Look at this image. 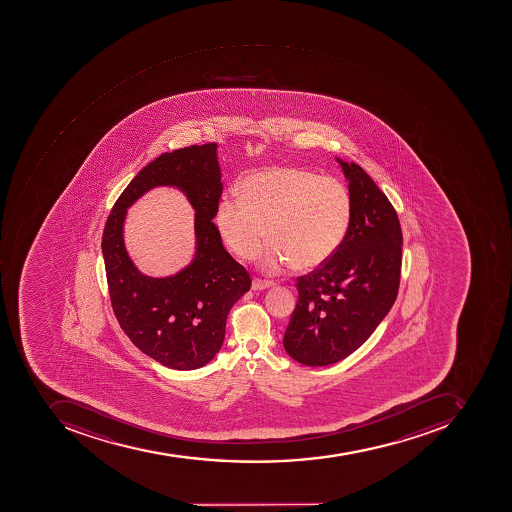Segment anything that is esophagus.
Wrapping results in <instances>:
<instances>
[{
    "instance_id": "1",
    "label": "esophagus",
    "mask_w": 512,
    "mask_h": 512,
    "mask_svg": "<svg viewBox=\"0 0 512 512\" xmlns=\"http://www.w3.org/2000/svg\"><path fill=\"white\" fill-rule=\"evenodd\" d=\"M271 286H274V282H271V280H261L257 279V277L252 280V289L254 291H261V289L271 288Z\"/></svg>"
}]
</instances>
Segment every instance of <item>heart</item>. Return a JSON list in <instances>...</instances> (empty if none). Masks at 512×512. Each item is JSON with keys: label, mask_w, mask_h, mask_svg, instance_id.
<instances>
[{"label": "heart", "mask_w": 512, "mask_h": 512, "mask_svg": "<svg viewBox=\"0 0 512 512\" xmlns=\"http://www.w3.org/2000/svg\"><path fill=\"white\" fill-rule=\"evenodd\" d=\"M350 219L352 198L341 180L296 166L249 174L240 199H221L215 213L219 235L241 260H255L268 235L261 261L268 272L288 263L297 271L324 265L346 238Z\"/></svg>", "instance_id": "b5f03b06"}]
</instances>
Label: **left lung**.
Segmentation results:
<instances>
[{
  "instance_id": "8db88e82",
  "label": "left lung",
  "mask_w": 512,
  "mask_h": 512,
  "mask_svg": "<svg viewBox=\"0 0 512 512\" xmlns=\"http://www.w3.org/2000/svg\"><path fill=\"white\" fill-rule=\"evenodd\" d=\"M349 180L352 219L346 238L324 265L297 277V299L283 346L305 366L344 360L391 310L402 274V227L386 194L356 163Z\"/></svg>"
}]
</instances>
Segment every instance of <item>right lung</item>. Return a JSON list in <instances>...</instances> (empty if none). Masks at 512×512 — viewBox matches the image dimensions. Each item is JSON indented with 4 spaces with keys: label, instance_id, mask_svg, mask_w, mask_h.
<instances>
[{
    "label": "right lung",
    "instance_id": "obj_1",
    "mask_svg": "<svg viewBox=\"0 0 512 512\" xmlns=\"http://www.w3.org/2000/svg\"><path fill=\"white\" fill-rule=\"evenodd\" d=\"M216 143L165 152L146 165L113 205L103 233V255L113 313L135 346L176 371H193L215 358L227 314L251 288V275L224 249L213 223L223 194ZM159 184L180 187L197 210V254L173 278L143 276L123 247L126 207Z\"/></svg>",
    "mask_w": 512,
    "mask_h": 512
}]
</instances>
